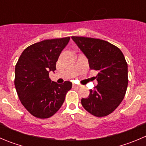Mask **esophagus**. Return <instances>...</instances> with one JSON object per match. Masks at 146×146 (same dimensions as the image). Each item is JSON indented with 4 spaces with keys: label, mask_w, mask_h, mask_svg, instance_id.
<instances>
[{
    "label": "esophagus",
    "mask_w": 146,
    "mask_h": 146,
    "mask_svg": "<svg viewBox=\"0 0 146 146\" xmlns=\"http://www.w3.org/2000/svg\"><path fill=\"white\" fill-rule=\"evenodd\" d=\"M73 88H78L80 87V86H78V85H76V84H73Z\"/></svg>",
    "instance_id": "esophagus-1"
}]
</instances>
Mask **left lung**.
I'll list each match as a JSON object with an SVG mask.
<instances>
[{
    "label": "left lung",
    "instance_id": "left-lung-1",
    "mask_svg": "<svg viewBox=\"0 0 146 146\" xmlns=\"http://www.w3.org/2000/svg\"><path fill=\"white\" fill-rule=\"evenodd\" d=\"M73 41L88 59L90 68L98 71V86L89 96L81 99L88 113L104 117L114 111L123 100L128 87V64L122 51L106 40L72 36Z\"/></svg>",
    "mask_w": 146,
    "mask_h": 146
}]
</instances>
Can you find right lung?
Returning a JSON list of instances; mask_svg holds the SVG:
<instances>
[{"label": "right lung", "instance_id": "1", "mask_svg": "<svg viewBox=\"0 0 146 146\" xmlns=\"http://www.w3.org/2000/svg\"><path fill=\"white\" fill-rule=\"evenodd\" d=\"M70 37L44 40L27 47L15 68V89L23 106L33 116H53L65 100L72 83L51 81L49 72L56 70V62Z\"/></svg>", "mask_w": 146, "mask_h": 146}]
</instances>
